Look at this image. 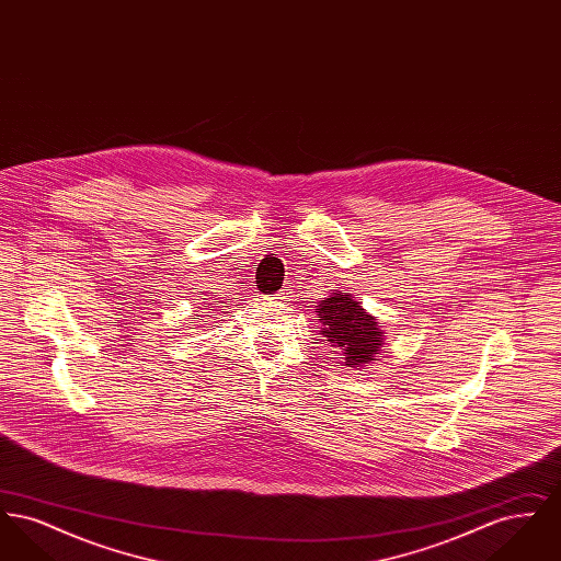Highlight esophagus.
Returning <instances> with one entry per match:
<instances>
[{
    "instance_id": "obj_1",
    "label": "esophagus",
    "mask_w": 561,
    "mask_h": 561,
    "mask_svg": "<svg viewBox=\"0 0 561 561\" xmlns=\"http://www.w3.org/2000/svg\"><path fill=\"white\" fill-rule=\"evenodd\" d=\"M273 300H277V302H284L286 300V293H277L273 296Z\"/></svg>"
}]
</instances>
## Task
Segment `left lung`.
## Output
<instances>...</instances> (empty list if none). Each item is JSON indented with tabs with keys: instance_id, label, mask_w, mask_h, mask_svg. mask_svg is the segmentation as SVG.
<instances>
[{
	"instance_id": "obj_1",
	"label": "left lung",
	"mask_w": 561,
	"mask_h": 561,
	"mask_svg": "<svg viewBox=\"0 0 561 561\" xmlns=\"http://www.w3.org/2000/svg\"><path fill=\"white\" fill-rule=\"evenodd\" d=\"M320 318V334L332 345L343 351V366L364 370L376 362L385 347V332L348 293H330L316 305Z\"/></svg>"
}]
</instances>
